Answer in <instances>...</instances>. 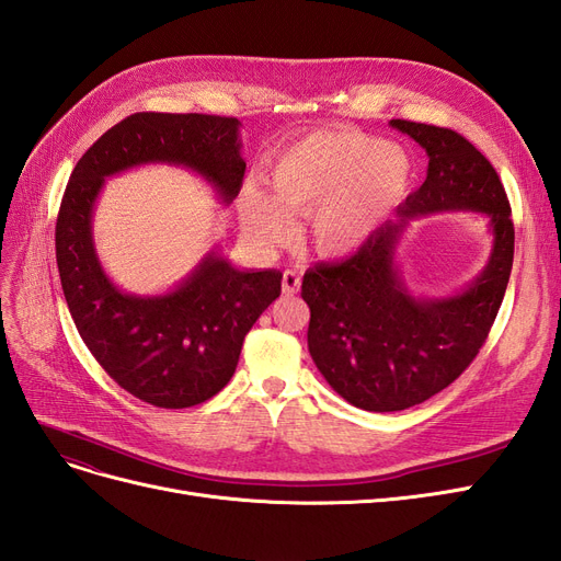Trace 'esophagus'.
I'll return each mask as SVG.
<instances>
[{
  "mask_svg": "<svg viewBox=\"0 0 561 561\" xmlns=\"http://www.w3.org/2000/svg\"><path fill=\"white\" fill-rule=\"evenodd\" d=\"M301 285V274L295 268H285L283 271V293L285 295H297Z\"/></svg>",
  "mask_w": 561,
  "mask_h": 561,
  "instance_id": "esophagus-1",
  "label": "esophagus"
}]
</instances>
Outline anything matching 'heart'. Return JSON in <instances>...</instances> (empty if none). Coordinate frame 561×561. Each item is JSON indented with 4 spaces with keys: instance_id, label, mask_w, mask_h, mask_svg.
<instances>
[{
    "instance_id": "obj_1",
    "label": "heart",
    "mask_w": 561,
    "mask_h": 561,
    "mask_svg": "<svg viewBox=\"0 0 561 561\" xmlns=\"http://www.w3.org/2000/svg\"><path fill=\"white\" fill-rule=\"evenodd\" d=\"M412 163L396 145L358 130H325L285 149L271 165L274 196L250 186L245 227L276 239L293 215H309L318 254L344 257L367 243L410 190Z\"/></svg>"
}]
</instances>
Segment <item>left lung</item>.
<instances>
[{"label":"left lung","instance_id":"left-lung-1","mask_svg":"<svg viewBox=\"0 0 561 561\" xmlns=\"http://www.w3.org/2000/svg\"><path fill=\"white\" fill-rule=\"evenodd\" d=\"M428 154V175L398 208L396 222L351 257L311 266L301 280L309 304V353L328 383L353 407L400 412L447 388L474 360L513 271L515 227L499 173L461 133L393 118ZM472 209L490 217L495 250L463 294L416 300L394 266V248L416 214Z\"/></svg>","mask_w":561,"mask_h":561}]
</instances>
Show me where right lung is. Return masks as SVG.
<instances>
[{
    "instance_id": "add662e5",
    "label": "right lung",
    "mask_w": 561,
    "mask_h": 561,
    "mask_svg": "<svg viewBox=\"0 0 561 561\" xmlns=\"http://www.w3.org/2000/svg\"><path fill=\"white\" fill-rule=\"evenodd\" d=\"M239 126L215 114H130L79 159L58 210V274L83 344L118 386L163 410L201 404L229 383L245 334L280 295L283 274L239 271L210 252L173 293L126 295L98 262L93 206L105 178L142 163L192 168L225 203L233 201L245 175Z\"/></svg>"
}]
</instances>
